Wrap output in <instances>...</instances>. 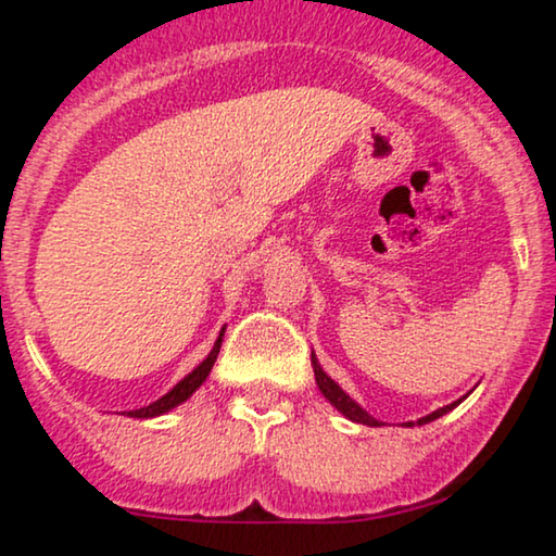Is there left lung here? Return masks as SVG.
<instances>
[{
	"mask_svg": "<svg viewBox=\"0 0 556 556\" xmlns=\"http://www.w3.org/2000/svg\"><path fill=\"white\" fill-rule=\"evenodd\" d=\"M311 364H314V375H316V384H318V390H321V394L326 400L331 402L333 407L339 409L341 415L344 417H349V420L352 422H362V425H369V428H379V420H375V417H371L367 409H362L359 405H356V402L349 397V394L341 390V387L333 382V379L326 375V371L321 369V364H318V359H316V354L311 352ZM463 400H455V402H451V405H445V407H440V409H435V413H430V415H425V417H420V420H417V425H428V422H432V420H438V417H443L445 413H451L453 407H458ZM407 428H413L415 422H405Z\"/></svg>",
	"mask_w": 556,
	"mask_h": 556,
	"instance_id": "left-lung-1",
	"label": "left lung"
}]
</instances>
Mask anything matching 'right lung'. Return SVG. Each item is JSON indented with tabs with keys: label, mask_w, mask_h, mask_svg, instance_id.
Instances as JSON below:
<instances>
[{
	"label": "right lung",
	"mask_w": 556,
	"mask_h": 556,
	"mask_svg": "<svg viewBox=\"0 0 556 556\" xmlns=\"http://www.w3.org/2000/svg\"><path fill=\"white\" fill-rule=\"evenodd\" d=\"M223 337H225V329L219 331V337L215 341V346H212V352L207 354V359H204L200 367H194L189 375L181 379V382H177L172 387L169 392L164 394V397H159L156 402H151V405L147 407H139V409H128V417H141V420H147V417H156V415H164L169 413V409H174L177 405H181V402L192 397V394L200 390V384L204 382V379L210 377L212 367H215L217 362V354H219V346H223Z\"/></svg>",
	"instance_id": "1"
}]
</instances>
